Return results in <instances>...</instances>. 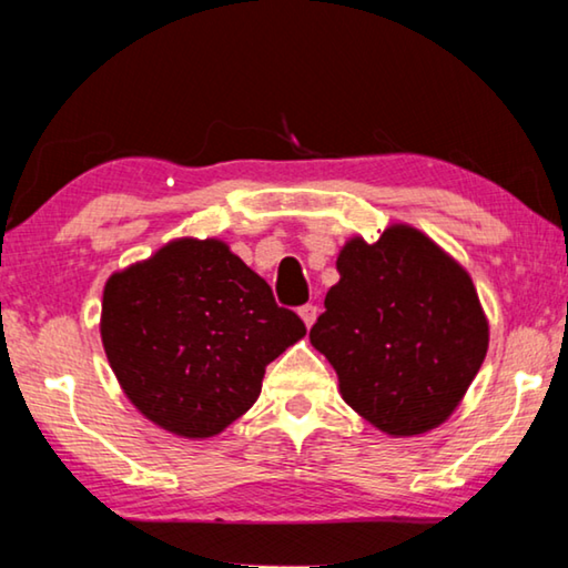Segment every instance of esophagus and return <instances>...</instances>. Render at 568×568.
<instances>
[{"label":"esophagus","mask_w":568,"mask_h":568,"mask_svg":"<svg viewBox=\"0 0 568 568\" xmlns=\"http://www.w3.org/2000/svg\"><path fill=\"white\" fill-rule=\"evenodd\" d=\"M298 313H301V318H303V324H306L308 328L316 324V316H318V308L313 306V303H306V306H301L298 308Z\"/></svg>","instance_id":"34e87169"}]
</instances>
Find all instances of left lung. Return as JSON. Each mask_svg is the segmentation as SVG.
Listing matches in <instances>:
<instances>
[{"instance_id":"obj_1","label":"left lung","mask_w":568,"mask_h":568,"mask_svg":"<svg viewBox=\"0 0 568 568\" xmlns=\"http://www.w3.org/2000/svg\"><path fill=\"white\" fill-rule=\"evenodd\" d=\"M311 344L342 397L390 436L444 423L487 354V318L467 270L413 226L346 242Z\"/></svg>"}]
</instances>
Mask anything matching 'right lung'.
<instances>
[{"mask_svg": "<svg viewBox=\"0 0 568 568\" xmlns=\"http://www.w3.org/2000/svg\"><path fill=\"white\" fill-rule=\"evenodd\" d=\"M306 334L270 285L219 240H175L114 273L101 303V342L142 416L185 438H209L244 416L265 367Z\"/></svg>", "mask_w": 568, "mask_h": 568, "instance_id": "add662e5", "label": "right lung"}]
</instances>
